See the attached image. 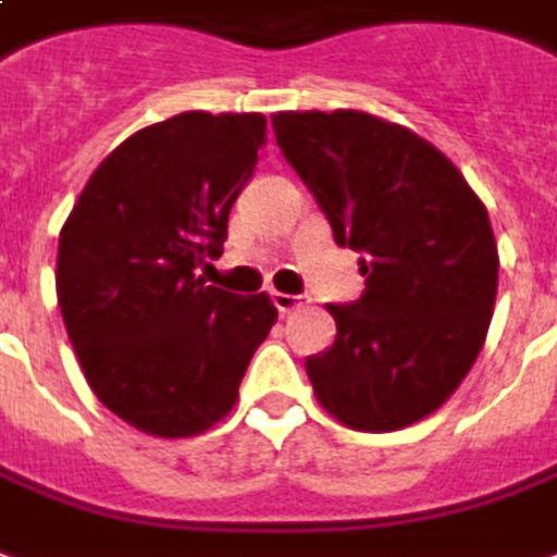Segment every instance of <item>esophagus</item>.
<instances>
[{"label":"esophagus","instance_id":"34e87169","mask_svg":"<svg viewBox=\"0 0 557 557\" xmlns=\"http://www.w3.org/2000/svg\"><path fill=\"white\" fill-rule=\"evenodd\" d=\"M273 306L282 311V314H287V311H294V308L302 306V296H294V294H282V290H273Z\"/></svg>","mask_w":557,"mask_h":557}]
</instances>
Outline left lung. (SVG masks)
Instances as JSON below:
<instances>
[{
	"label": "left lung",
	"instance_id": "1",
	"mask_svg": "<svg viewBox=\"0 0 557 557\" xmlns=\"http://www.w3.org/2000/svg\"><path fill=\"white\" fill-rule=\"evenodd\" d=\"M273 129L335 243L362 255L364 294L329 306L338 335L306 359L314 395L352 430L407 428L448 400L484 347L498 287L486 207L407 127L338 109L278 112Z\"/></svg>",
	"mask_w": 557,
	"mask_h": 557
}]
</instances>
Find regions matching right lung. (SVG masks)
<instances>
[{"label": "right lung", "mask_w": 557, "mask_h": 557, "mask_svg": "<svg viewBox=\"0 0 557 557\" xmlns=\"http://www.w3.org/2000/svg\"><path fill=\"white\" fill-rule=\"evenodd\" d=\"M267 117L184 112L133 133L97 165L59 234L55 290L97 400L150 436L228 416L278 318L263 294L205 284L249 184Z\"/></svg>", "instance_id": "1"}]
</instances>
